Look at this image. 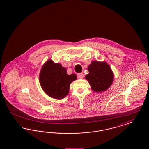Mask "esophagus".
<instances>
[{
    "label": "esophagus",
    "instance_id": "1",
    "mask_svg": "<svg viewBox=\"0 0 149 149\" xmlns=\"http://www.w3.org/2000/svg\"><path fill=\"white\" fill-rule=\"evenodd\" d=\"M77 76H78V79H81L84 77V74H83V73H79V74H78Z\"/></svg>",
    "mask_w": 149,
    "mask_h": 149
}]
</instances>
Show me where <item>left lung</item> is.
I'll return each mask as SVG.
<instances>
[{
  "mask_svg": "<svg viewBox=\"0 0 149 149\" xmlns=\"http://www.w3.org/2000/svg\"><path fill=\"white\" fill-rule=\"evenodd\" d=\"M89 74L85 79L89 81L93 91L101 92L106 91L113 81L114 74L109 65L106 62L94 61L88 68Z\"/></svg>",
  "mask_w": 149,
  "mask_h": 149,
  "instance_id": "8db88e82",
  "label": "left lung"
}]
</instances>
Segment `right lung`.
<instances>
[{"mask_svg": "<svg viewBox=\"0 0 149 149\" xmlns=\"http://www.w3.org/2000/svg\"><path fill=\"white\" fill-rule=\"evenodd\" d=\"M75 74L68 75L65 68L49 60L43 65L40 73V83L43 91L54 99L64 98L69 93L71 83L77 80Z\"/></svg>", "mask_w": 149, "mask_h": 149, "instance_id": "add662e5", "label": "right lung"}]
</instances>
